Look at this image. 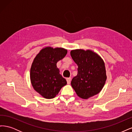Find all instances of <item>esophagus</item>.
Returning a JSON list of instances; mask_svg holds the SVG:
<instances>
[{
    "instance_id": "obj_1",
    "label": "esophagus",
    "mask_w": 132,
    "mask_h": 132,
    "mask_svg": "<svg viewBox=\"0 0 132 132\" xmlns=\"http://www.w3.org/2000/svg\"><path fill=\"white\" fill-rule=\"evenodd\" d=\"M67 81L68 84H70V81H71V78H67Z\"/></svg>"
}]
</instances>
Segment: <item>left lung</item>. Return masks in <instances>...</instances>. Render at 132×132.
Wrapping results in <instances>:
<instances>
[{
  "mask_svg": "<svg viewBox=\"0 0 132 132\" xmlns=\"http://www.w3.org/2000/svg\"><path fill=\"white\" fill-rule=\"evenodd\" d=\"M70 55L78 67V74L71 82L77 95L87 99L98 94L107 79L103 59L91 50H74L71 51Z\"/></svg>",
  "mask_w": 132,
  "mask_h": 132,
  "instance_id": "1",
  "label": "left lung"
}]
</instances>
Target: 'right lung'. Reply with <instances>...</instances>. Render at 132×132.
Listing matches in <instances>:
<instances>
[{"label": "right lung", "instance_id": "obj_1", "mask_svg": "<svg viewBox=\"0 0 132 132\" xmlns=\"http://www.w3.org/2000/svg\"><path fill=\"white\" fill-rule=\"evenodd\" d=\"M67 50L47 47L35 58L30 69V79L34 89L42 97L53 98L67 85L66 80L59 74L57 63L64 57Z\"/></svg>", "mask_w": 132, "mask_h": 132}]
</instances>
